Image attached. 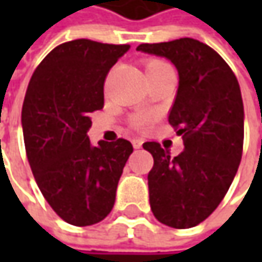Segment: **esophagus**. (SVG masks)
Masks as SVG:
<instances>
[{
    "instance_id": "1",
    "label": "esophagus",
    "mask_w": 262,
    "mask_h": 262,
    "mask_svg": "<svg viewBox=\"0 0 262 262\" xmlns=\"http://www.w3.org/2000/svg\"><path fill=\"white\" fill-rule=\"evenodd\" d=\"M133 146H134V148H141L143 147V140L141 138H134L133 140Z\"/></svg>"
}]
</instances>
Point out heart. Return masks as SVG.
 Returning <instances> with one entry per match:
<instances>
[{
    "instance_id": "1",
    "label": "heart",
    "mask_w": 262,
    "mask_h": 262,
    "mask_svg": "<svg viewBox=\"0 0 262 262\" xmlns=\"http://www.w3.org/2000/svg\"><path fill=\"white\" fill-rule=\"evenodd\" d=\"M166 68H170V66L162 61V59H150L147 61L146 64V73L147 74H153V73H157V71H162V70H166ZM155 121V115L153 114H140L133 118V125L136 126L137 129H146L148 126L153 124Z\"/></svg>"
}]
</instances>
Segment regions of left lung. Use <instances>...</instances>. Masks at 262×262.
Listing matches in <instances>:
<instances>
[{
	"instance_id": "obj_1",
	"label": "left lung",
	"mask_w": 262,
	"mask_h": 262,
	"mask_svg": "<svg viewBox=\"0 0 262 262\" xmlns=\"http://www.w3.org/2000/svg\"><path fill=\"white\" fill-rule=\"evenodd\" d=\"M137 51L166 58L179 76L169 124L182 137L184 151L170 157L159 143L143 144L155 159L147 176L150 207L166 226L194 227L222 203L242 159L241 87L225 59L195 39L143 43Z\"/></svg>"
}]
</instances>
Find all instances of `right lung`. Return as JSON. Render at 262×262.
I'll return each mask as SVG.
<instances>
[{
    "instance_id": "add662e5",
    "label": "right lung",
    "mask_w": 262,
    "mask_h": 262,
    "mask_svg": "<svg viewBox=\"0 0 262 262\" xmlns=\"http://www.w3.org/2000/svg\"><path fill=\"white\" fill-rule=\"evenodd\" d=\"M129 45L77 39L56 46L30 78L21 126L32 172L49 206L67 223L90 226L114 208L133 144L87 136L103 107V83Z\"/></svg>"
}]
</instances>
